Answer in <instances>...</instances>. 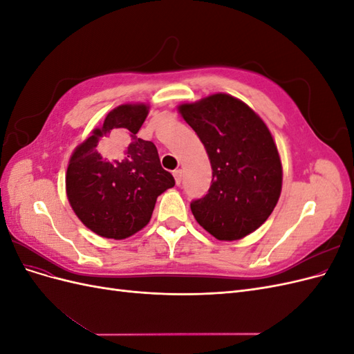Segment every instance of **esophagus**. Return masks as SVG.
Listing matches in <instances>:
<instances>
[{"mask_svg":"<svg viewBox=\"0 0 354 354\" xmlns=\"http://www.w3.org/2000/svg\"><path fill=\"white\" fill-rule=\"evenodd\" d=\"M173 174H174L177 186H180V185H181V180H183V171H181V169H176Z\"/></svg>","mask_w":354,"mask_h":354,"instance_id":"esophagus-1","label":"esophagus"}]
</instances>
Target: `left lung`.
<instances>
[{
  "instance_id": "1",
  "label": "left lung",
  "mask_w": 354,
  "mask_h": 354,
  "mask_svg": "<svg viewBox=\"0 0 354 354\" xmlns=\"http://www.w3.org/2000/svg\"><path fill=\"white\" fill-rule=\"evenodd\" d=\"M180 113L207 149L212 168L208 194L190 202L196 221L220 241L259 229L282 189V164L269 128L229 94L180 106Z\"/></svg>"
}]
</instances>
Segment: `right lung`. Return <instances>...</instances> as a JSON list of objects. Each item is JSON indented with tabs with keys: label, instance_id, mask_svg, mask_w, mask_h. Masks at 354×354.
<instances>
[{
	"label": "right lung",
	"instance_id": "obj_1",
	"mask_svg": "<svg viewBox=\"0 0 354 354\" xmlns=\"http://www.w3.org/2000/svg\"><path fill=\"white\" fill-rule=\"evenodd\" d=\"M146 104H121L69 160L66 194L78 218L103 238L125 239L152 217L156 198L176 185L156 146L138 138ZM106 147L109 156L100 153Z\"/></svg>",
	"mask_w": 354,
	"mask_h": 354
}]
</instances>
